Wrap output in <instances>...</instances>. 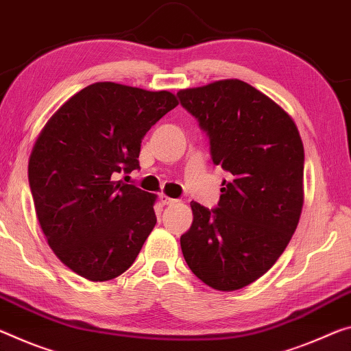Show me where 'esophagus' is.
<instances>
[{
  "mask_svg": "<svg viewBox=\"0 0 351 351\" xmlns=\"http://www.w3.org/2000/svg\"><path fill=\"white\" fill-rule=\"evenodd\" d=\"M160 203H162L164 206H171L176 203V199L170 198V197H165V195H160Z\"/></svg>",
  "mask_w": 351,
  "mask_h": 351,
  "instance_id": "1",
  "label": "esophagus"
}]
</instances>
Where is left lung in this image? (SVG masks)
<instances>
[{"label":"left lung","mask_w":351,"mask_h":351,"mask_svg":"<svg viewBox=\"0 0 351 351\" xmlns=\"http://www.w3.org/2000/svg\"><path fill=\"white\" fill-rule=\"evenodd\" d=\"M209 138L210 159L230 173L217 208L192 202L181 236L189 269L217 291L263 276L285 252L303 208L304 149L293 120L239 80L176 93Z\"/></svg>","instance_id":"1"}]
</instances>
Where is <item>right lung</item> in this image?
<instances>
[{
  "instance_id": "obj_1",
  "label": "right lung",
  "mask_w": 351,
  "mask_h": 351,
  "mask_svg": "<svg viewBox=\"0 0 351 351\" xmlns=\"http://www.w3.org/2000/svg\"><path fill=\"white\" fill-rule=\"evenodd\" d=\"M176 106L170 92L97 82L43 128L29 187L48 245L75 274L108 281L136 261L156 225V195L117 176L141 169L143 136Z\"/></svg>"
}]
</instances>
